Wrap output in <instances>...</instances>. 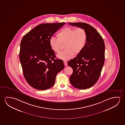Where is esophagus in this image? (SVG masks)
<instances>
[{
  "mask_svg": "<svg viewBox=\"0 0 125 125\" xmlns=\"http://www.w3.org/2000/svg\"><path fill=\"white\" fill-rule=\"evenodd\" d=\"M63 63H64V64L65 66L67 65V62H66V61H63Z\"/></svg>",
  "mask_w": 125,
  "mask_h": 125,
  "instance_id": "obj_1",
  "label": "esophagus"
}]
</instances>
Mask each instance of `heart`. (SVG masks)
I'll return each instance as SVG.
<instances>
[{
    "label": "heart",
    "instance_id": "b5f03b06",
    "mask_svg": "<svg viewBox=\"0 0 125 125\" xmlns=\"http://www.w3.org/2000/svg\"><path fill=\"white\" fill-rule=\"evenodd\" d=\"M58 39L52 37L49 39L50 47L54 52L59 53L64 44L65 49L57 55L58 58L63 61L71 58L74 54H77L84 48L87 35L82 28L76 29L66 27L62 29L56 35Z\"/></svg>",
    "mask_w": 125,
    "mask_h": 125
}]
</instances>
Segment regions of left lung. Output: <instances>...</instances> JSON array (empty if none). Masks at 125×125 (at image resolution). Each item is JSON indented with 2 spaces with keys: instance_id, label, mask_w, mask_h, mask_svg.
<instances>
[{
  "instance_id": "obj_1",
  "label": "left lung",
  "mask_w": 125,
  "mask_h": 125,
  "mask_svg": "<svg viewBox=\"0 0 125 125\" xmlns=\"http://www.w3.org/2000/svg\"><path fill=\"white\" fill-rule=\"evenodd\" d=\"M68 24L84 29L87 35L84 48L67 63L73 70L69 79L71 85L76 88L84 90L95 84L100 77L105 60V44L98 31L88 24Z\"/></svg>"
}]
</instances>
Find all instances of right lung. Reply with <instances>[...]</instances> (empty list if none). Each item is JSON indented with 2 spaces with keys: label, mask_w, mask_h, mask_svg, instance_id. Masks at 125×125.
Returning a JSON list of instances; mask_svg holds the SVG:
<instances>
[{
  "label": "right lung",
  "mask_w": 125,
  "mask_h": 125,
  "mask_svg": "<svg viewBox=\"0 0 125 125\" xmlns=\"http://www.w3.org/2000/svg\"><path fill=\"white\" fill-rule=\"evenodd\" d=\"M65 24H40L21 39L19 56L23 75L28 83L34 88L43 90L52 87L57 73L64 67L62 60L55 59L49 39Z\"/></svg>",
  "instance_id": "1"
}]
</instances>
